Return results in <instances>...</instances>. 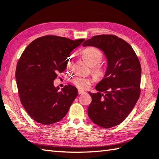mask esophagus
I'll return each mask as SVG.
<instances>
[{
    "label": "esophagus",
    "instance_id": "1",
    "mask_svg": "<svg viewBox=\"0 0 159 159\" xmlns=\"http://www.w3.org/2000/svg\"><path fill=\"white\" fill-rule=\"evenodd\" d=\"M83 93H85L84 91H83L81 90H79V95H81V94H83Z\"/></svg>",
    "mask_w": 159,
    "mask_h": 159
}]
</instances>
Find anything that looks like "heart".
Wrapping results in <instances>:
<instances>
[{"label": "heart", "instance_id": "1", "mask_svg": "<svg viewBox=\"0 0 159 159\" xmlns=\"http://www.w3.org/2000/svg\"><path fill=\"white\" fill-rule=\"evenodd\" d=\"M83 55L91 66H93V71L97 76H101L104 73L102 66L99 65L103 58V54L100 50L95 48H89L83 50ZM71 64V61H68V66ZM93 80L89 78L83 76H76L73 79V83L80 89H86L92 83Z\"/></svg>", "mask_w": 159, "mask_h": 159}]
</instances>
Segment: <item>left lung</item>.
Instances as JSON below:
<instances>
[{
  "label": "left lung",
  "instance_id": "obj_1",
  "mask_svg": "<svg viewBox=\"0 0 159 159\" xmlns=\"http://www.w3.org/2000/svg\"><path fill=\"white\" fill-rule=\"evenodd\" d=\"M104 52L107 66L104 78L95 86L98 93L89 92L92 102L88 116L100 127L109 128L125 120L140 95L141 66L133 48L114 35H98L83 43Z\"/></svg>",
  "mask_w": 159,
  "mask_h": 159
}]
</instances>
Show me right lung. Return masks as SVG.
Returning a JSON list of instances; mask_svg holds the SVG:
<instances>
[{"label":"right lung","mask_w":159,"mask_h":159,"mask_svg":"<svg viewBox=\"0 0 159 159\" xmlns=\"http://www.w3.org/2000/svg\"><path fill=\"white\" fill-rule=\"evenodd\" d=\"M83 41L45 36L23 52L16 68V81L21 104L35 121L53 124L67 114L78 95L77 88L68 85L60 90L54 80L66 68L70 52Z\"/></svg>","instance_id":"1"}]
</instances>
